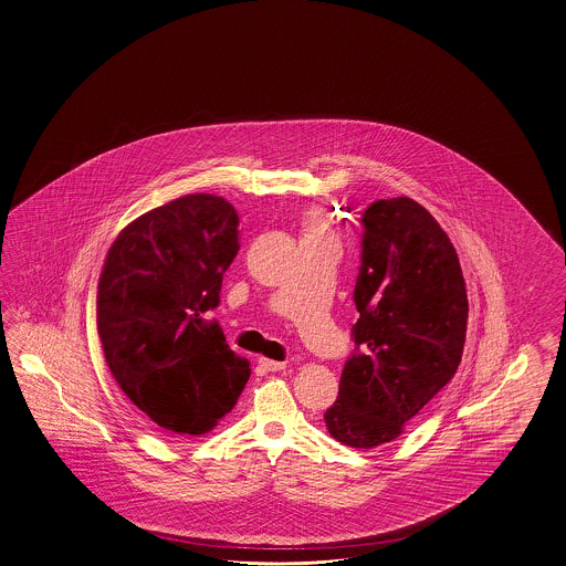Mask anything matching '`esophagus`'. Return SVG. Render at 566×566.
<instances>
[{
	"label": "esophagus",
	"instance_id": "esophagus-1",
	"mask_svg": "<svg viewBox=\"0 0 566 566\" xmlns=\"http://www.w3.org/2000/svg\"><path fill=\"white\" fill-rule=\"evenodd\" d=\"M260 366H263L268 373L286 370V361H276V359L260 358Z\"/></svg>",
	"mask_w": 566,
	"mask_h": 566
}]
</instances>
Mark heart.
Returning <instances> with one entry per match:
<instances>
[{
  "mask_svg": "<svg viewBox=\"0 0 566 566\" xmlns=\"http://www.w3.org/2000/svg\"><path fill=\"white\" fill-rule=\"evenodd\" d=\"M313 237H329L325 231V224L318 219H311V222L306 224V231H304V239H313Z\"/></svg>",
  "mask_w": 566,
  "mask_h": 566,
  "instance_id": "1",
  "label": "heart"
}]
</instances>
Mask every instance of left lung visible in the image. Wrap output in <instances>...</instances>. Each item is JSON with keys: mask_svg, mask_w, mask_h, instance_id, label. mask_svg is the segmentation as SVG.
I'll return each mask as SVG.
<instances>
[{"mask_svg": "<svg viewBox=\"0 0 566 566\" xmlns=\"http://www.w3.org/2000/svg\"><path fill=\"white\" fill-rule=\"evenodd\" d=\"M361 227L356 349L325 423L335 440L370 450L399 438L452 380L469 298L450 237L421 205L405 196L376 200Z\"/></svg>", "mask_w": 566, "mask_h": 566, "instance_id": "obj_1", "label": "left lung"}]
</instances>
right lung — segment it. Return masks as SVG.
Listing matches in <instances>:
<instances>
[{"label": "right lung", "instance_id": "add662e5", "mask_svg": "<svg viewBox=\"0 0 566 566\" xmlns=\"http://www.w3.org/2000/svg\"><path fill=\"white\" fill-rule=\"evenodd\" d=\"M239 251V214L190 193L153 208L116 237L97 284V333L128 400L171 436H202L231 413L249 361L219 321L222 274Z\"/></svg>", "mask_w": 566, "mask_h": 566}]
</instances>
